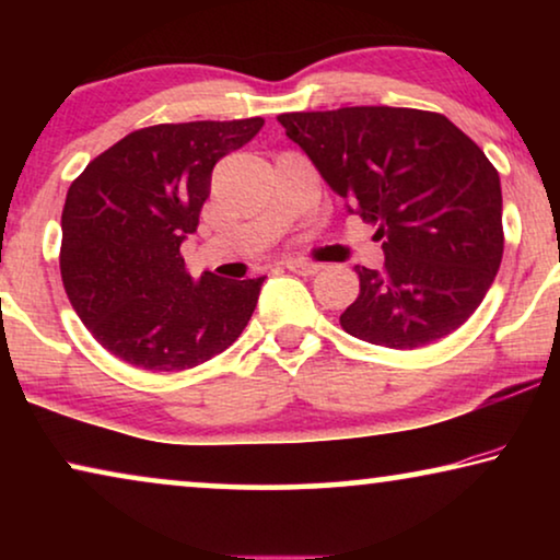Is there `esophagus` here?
<instances>
[{
  "instance_id": "1",
  "label": "esophagus",
  "mask_w": 560,
  "mask_h": 560,
  "mask_svg": "<svg viewBox=\"0 0 560 560\" xmlns=\"http://www.w3.org/2000/svg\"><path fill=\"white\" fill-rule=\"evenodd\" d=\"M285 267L290 272H298V275H316L320 270V265L316 262H301V259H288Z\"/></svg>"
}]
</instances>
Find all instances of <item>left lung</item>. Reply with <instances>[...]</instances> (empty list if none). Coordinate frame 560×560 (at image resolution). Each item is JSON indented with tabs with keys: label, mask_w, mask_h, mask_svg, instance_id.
<instances>
[{
	"label": "left lung",
	"mask_w": 560,
	"mask_h": 560,
	"mask_svg": "<svg viewBox=\"0 0 560 560\" xmlns=\"http://www.w3.org/2000/svg\"><path fill=\"white\" fill-rule=\"evenodd\" d=\"M349 213L372 224L385 267H357L359 295L343 331L389 349H418L456 331L500 270V173L443 114L343 106L280 114Z\"/></svg>",
	"instance_id": "obj_1"
}]
</instances>
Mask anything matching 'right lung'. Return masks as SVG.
<instances>
[{
    "label": "right lung",
    "instance_id": "obj_1",
    "mask_svg": "<svg viewBox=\"0 0 560 560\" xmlns=\"http://www.w3.org/2000/svg\"><path fill=\"white\" fill-rule=\"evenodd\" d=\"M265 119L137 129L91 160L66 196L60 275L73 311L121 362L180 372L232 347L265 278L186 272L180 244L196 232L211 171Z\"/></svg>",
    "mask_w": 560,
    "mask_h": 560
}]
</instances>
